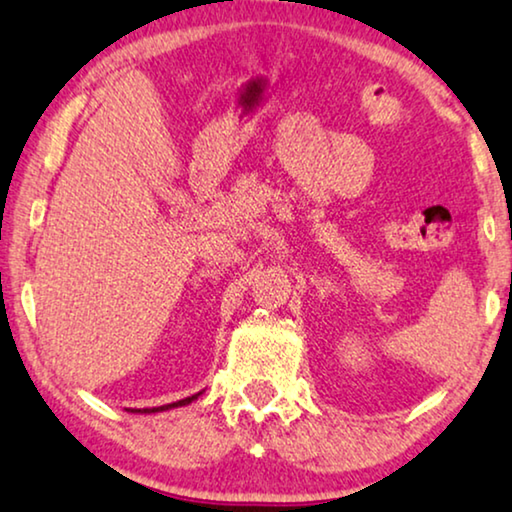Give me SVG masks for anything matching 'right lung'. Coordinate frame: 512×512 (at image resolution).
I'll list each match as a JSON object with an SVG mask.
<instances>
[{
    "label": "right lung",
    "instance_id": "1",
    "mask_svg": "<svg viewBox=\"0 0 512 512\" xmlns=\"http://www.w3.org/2000/svg\"><path fill=\"white\" fill-rule=\"evenodd\" d=\"M199 395H202V393H195V395L185 397V400H178V402H171V404H162V407H152V409H126V411H131V414H157V411H169V409H176V407H188V404L195 402Z\"/></svg>",
    "mask_w": 512,
    "mask_h": 512
}]
</instances>
